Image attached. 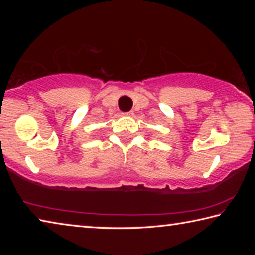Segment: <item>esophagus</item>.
Listing matches in <instances>:
<instances>
[{"label": "esophagus", "instance_id": "34e87169", "mask_svg": "<svg viewBox=\"0 0 255 255\" xmlns=\"http://www.w3.org/2000/svg\"><path fill=\"white\" fill-rule=\"evenodd\" d=\"M124 115H126V116H132L133 112H132V111H128V112H125Z\"/></svg>", "mask_w": 255, "mask_h": 255}]
</instances>
